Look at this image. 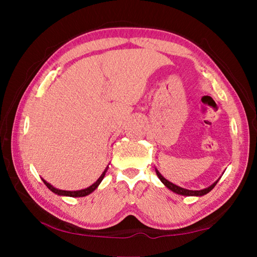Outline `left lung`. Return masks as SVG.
I'll use <instances>...</instances> for the list:
<instances>
[{
	"label": "left lung",
	"instance_id": "8db88e82",
	"mask_svg": "<svg viewBox=\"0 0 257 257\" xmlns=\"http://www.w3.org/2000/svg\"><path fill=\"white\" fill-rule=\"evenodd\" d=\"M155 171H156V175H158V177L160 178V180L164 184V186H167L169 189H171L173 191V193L179 194V195H184V196H203V195L207 194L208 191H211L213 188H214L215 185L217 184V181H219V180L215 181L214 184L211 185L210 187H207V188H205V189L189 190V189H185V188H182V187H179V186H177L175 184H172V182H170V181H168L158 170H156V169H155Z\"/></svg>",
	"mask_w": 257,
	"mask_h": 257
}]
</instances>
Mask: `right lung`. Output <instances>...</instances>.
Here are the masks:
<instances>
[{
	"label": "right lung",
	"instance_id": "obj_1",
	"mask_svg": "<svg viewBox=\"0 0 257 257\" xmlns=\"http://www.w3.org/2000/svg\"><path fill=\"white\" fill-rule=\"evenodd\" d=\"M107 169V168H106ZM106 169L105 171H104L101 177L98 178L97 181L95 182V184H93L92 186H89L88 188L86 189H81V190H76V191H69V190H61V189H56L55 187H53L52 185H50L49 182H46L44 179H43V181H44V184L46 185L47 188H49L50 190L53 191L54 194H58V195H61V196H70V197H82V196H87V195H89L92 191H94L95 189L97 188V186L101 184V181L103 180L104 176H105V172H106Z\"/></svg>",
	"mask_w": 257,
	"mask_h": 257
}]
</instances>
